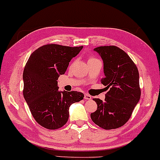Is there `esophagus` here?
<instances>
[{"label":"esophagus","instance_id":"34e87169","mask_svg":"<svg viewBox=\"0 0 160 160\" xmlns=\"http://www.w3.org/2000/svg\"><path fill=\"white\" fill-rule=\"evenodd\" d=\"M84 98H85V99L90 100V99H92V97L90 95H88V94H85V97H84Z\"/></svg>","mask_w":160,"mask_h":160}]
</instances>
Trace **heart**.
Wrapping results in <instances>:
<instances>
[{"mask_svg": "<svg viewBox=\"0 0 160 160\" xmlns=\"http://www.w3.org/2000/svg\"><path fill=\"white\" fill-rule=\"evenodd\" d=\"M94 59H95V58H89V60H88V61H92V60H94Z\"/></svg>", "mask_w": 160, "mask_h": 160, "instance_id": "heart-1", "label": "heart"}]
</instances>
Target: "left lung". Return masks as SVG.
Masks as SVG:
<instances>
[{"label": "left lung", "mask_w": 160, "mask_h": 160, "mask_svg": "<svg viewBox=\"0 0 160 160\" xmlns=\"http://www.w3.org/2000/svg\"><path fill=\"white\" fill-rule=\"evenodd\" d=\"M94 51L103 61L105 77L101 82L108 91L104 102L93 99L98 108L91 118L104 129H117L126 124L139 101V71L129 56L116 46H101Z\"/></svg>", "instance_id": "left-lung-1"}]
</instances>
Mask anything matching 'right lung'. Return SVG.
Here are the masks:
<instances>
[{
  "instance_id": "add662e5",
  "label": "right lung",
  "mask_w": 160,
  "mask_h": 160,
  "mask_svg": "<svg viewBox=\"0 0 160 160\" xmlns=\"http://www.w3.org/2000/svg\"><path fill=\"white\" fill-rule=\"evenodd\" d=\"M82 48L46 44L34 51L26 63L24 98L35 121L46 129L62 127L68 122L70 105L83 99L82 92L59 91L57 82Z\"/></svg>"
}]
</instances>
